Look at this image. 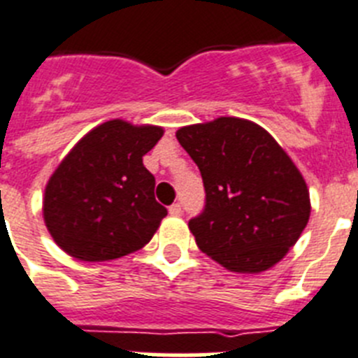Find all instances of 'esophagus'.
Listing matches in <instances>:
<instances>
[{
	"instance_id": "obj_1",
	"label": "esophagus",
	"mask_w": 358,
	"mask_h": 358,
	"mask_svg": "<svg viewBox=\"0 0 358 358\" xmlns=\"http://www.w3.org/2000/svg\"><path fill=\"white\" fill-rule=\"evenodd\" d=\"M169 214H173V216H180L182 214V205L180 203H173L169 207Z\"/></svg>"
}]
</instances>
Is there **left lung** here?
<instances>
[{
  "instance_id": "8db88e82",
  "label": "left lung",
  "mask_w": 358,
  "mask_h": 358,
  "mask_svg": "<svg viewBox=\"0 0 358 358\" xmlns=\"http://www.w3.org/2000/svg\"><path fill=\"white\" fill-rule=\"evenodd\" d=\"M176 138L203 180V210L189 220L201 252L232 272L282 259L308 223L310 194L281 145L236 117L182 127Z\"/></svg>"
}]
</instances>
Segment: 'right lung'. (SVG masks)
I'll use <instances>...</instances> for the list:
<instances>
[{
    "instance_id": "right-lung-1",
    "label": "right lung",
    "mask_w": 358,
    "mask_h": 358,
    "mask_svg": "<svg viewBox=\"0 0 358 358\" xmlns=\"http://www.w3.org/2000/svg\"><path fill=\"white\" fill-rule=\"evenodd\" d=\"M164 131L110 120L61 162L45 191L43 216L64 252L80 261L122 257L149 243L167 214L142 157Z\"/></svg>"
}]
</instances>
